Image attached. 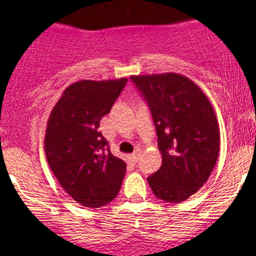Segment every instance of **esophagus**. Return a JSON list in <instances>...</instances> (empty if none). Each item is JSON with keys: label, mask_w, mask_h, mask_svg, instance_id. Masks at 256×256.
Here are the masks:
<instances>
[{"label": "esophagus", "mask_w": 256, "mask_h": 256, "mask_svg": "<svg viewBox=\"0 0 256 256\" xmlns=\"http://www.w3.org/2000/svg\"><path fill=\"white\" fill-rule=\"evenodd\" d=\"M140 154H141V150L138 148V150H135V152H134L132 154H130V158L132 160V161L138 162V157H140Z\"/></svg>", "instance_id": "obj_1"}]
</instances>
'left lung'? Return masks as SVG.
Wrapping results in <instances>:
<instances>
[{
    "label": "left lung",
    "mask_w": 256,
    "mask_h": 256,
    "mask_svg": "<svg viewBox=\"0 0 256 256\" xmlns=\"http://www.w3.org/2000/svg\"><path fill=\"white\" fill-rule=\"evenodd\" d=\"M151 110L162 164L147 178L160 200L180 203L207 182L218 160L220 132L198 85L177 73L131 76Z\"/></svg>",
    "instance_id": "left-lung-1"
}]
</instances>
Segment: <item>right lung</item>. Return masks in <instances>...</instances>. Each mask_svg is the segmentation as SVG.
I'll list each match as a JSON object with an SVG mask.
<instances>
[{
    "mask_svg": "<svg viewBox=\"0 0 256 256\" xmlns=\"http://www.w3.org/2000/svg\"><path fill=\"white\" fill-rule=\"evenodd\" d=\"M126 82V78L73 82L49 115L44 136L49 167L63 190L84 207L108 204L121 188L126 164L110 152L98 128Z\"/></svg>",
    "mask_w": 256,
    "mask_h": 256,
    "instance_id": "add662e5",
    "label": "right lung"
}]
</instances>
